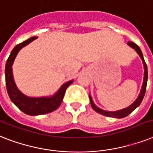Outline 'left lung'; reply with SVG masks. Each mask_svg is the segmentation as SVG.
<instances>
[{
    "instance_id": "left-lung-1",
    "label": "left lung",
    "mask_w": 153,
    "mask_h": 153,
    "mask_svg": "<svg viewBox=\"0 0 153 153\" xmlns=\"http://www.w3.org/2000/svg\"><path fill=\"white\" fill-rule=\"evenodd\" d=\"M128 45L129 46H131L132 48H134L135 51L137 52V53L139 54V56L140 57L141 60H142L143 64H144V68H145V74H144V81H143V85H142V88H141V91L140 92V95L137 97L135 102L131 104L129 107H126L125 109L120 110V111H102V110L96 107V105L94 104L93 101L91 100V96H89V99H90V102H91V105L92 108H93L96 112L98 113L101 114L102 115L107 116V117H112V118H125L127 115H129V114L131 113L132 111H134L136 109L137 107H138L139 105L140 104V102H142L143 98L145 96V91H146V86H147V80H148V69H147V65L145 63V59H144V57H143L142 52L140 51V47H139L136 43H134L133 42H128Z\"/></svg>"
}]
</instances>
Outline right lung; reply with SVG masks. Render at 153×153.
Returning a JSON list of instances; mask_svg holds the SVG:
<instances>
[{
  "instance_id": "obj_1",
  "label": "right lung",
  "mask_w": 153,
  "mask_h": 153,
  "mask_svg": "<svg viewBox=\"0 0 153 153\" xmlns=\"http://www.w3.org/2000/svg\"><path fill=\"white\" fill-rule=\"evenodd\" d=\"M35 39H37V37H31L15 46L11 52L5 65L6 88H7V91H8L9 98L12 100V102L20 111L29 115L44 114L50 113L57 109L62 103L67 88L73 81V80H70L63 84L57 91V93L51 97H27L18 90L13 80L12 65L19 50L23 48L24 46H27L30 42H32Z\"/></svg>"
}]
</instances>
